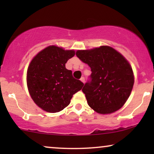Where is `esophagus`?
<instances>
[{
    "instance_id": "esophagus-1",
    "label": "esophagus",
    "mask_w": 154,
    "mask_h": 154,
    "mask_svg": "<svg viewBox=\"0 0 154 154\" xmlns=\"http://www.w3.org/2000/svg\"><path fill=\"white\" fill-rule=\"evenodd\" d=\"M81 82H83V83H85V78H84V77H82L81 79Z\"/></svg>"
}]
</instances>
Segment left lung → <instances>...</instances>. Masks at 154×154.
Returning <instances> with one entry per match:
<instances>
[{
	"label": "left lung",
	"instance_id": "8db88e82",
	"mask_svg": "<svg viewBox=\"0 0 154 154\" xmlns=\"http://www.w3.org/2000/svg\"><path fill=\"white\" fill-rule=\"evenodd\" d=\"M76 56L91 69L90 80L82 91L96 112H115L128 100L134 85L132 67L121 53L109 46L78 50Z\"/></svg>",
	"mask_w": 154,
	"mask_h": 154
}]
</instances>
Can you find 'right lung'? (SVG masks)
Here are the masks:
<instances>
[{"label":"right lung","mask_w":154,"mask_h":154,"mask_svg":"<svg viewBox=\"0 0 154 154\" xmlns=\"http://www.w3.org/2000/svg\"><path fill=\"white\" fill-rule=\"evenodd\" d=\"M74 50L50 45L38 52L29 64L26 81L29 94L36 105L50 113L62 111L70 104L73 94L84 84L65 67Z\"/></svg>","instance_id":"obj_1"}]
</instances>
